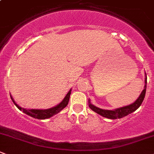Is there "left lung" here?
<instances>
[{
    "label": "left lung",
    "mask_w": 154,
    "mask_h": 154,
    "mask_svg": "<svg viewBox=\"0 0 154 154\" xmlns=\"http://www.w3.org/2000/svg\"><path fill=\"white\" fill-rule=\"evenodd\" d=\"M146 87H147V76L146 73H145V87H144V90L141 92L140 95L139 96L138 98L133 103L130 104L128 106H125L120 107V108L115 109L114 110H106V109H102L96 107L95 106L92 105L90 103V100H89V106L92 111L98 114V115H101L104 117H106L109 119H112V120H115V119L122 118V117L127 116L129 114L132 113L134 111H136L139 107L140 106L142 103H143L144 98H145V92H146Z\"/></svg>",
    "instance_id": "1"
}]
</instances>
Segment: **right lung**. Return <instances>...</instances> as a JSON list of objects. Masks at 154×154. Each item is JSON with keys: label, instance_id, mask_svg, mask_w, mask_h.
Segmentation results:
<instances>
[{"label": "right lung", "instance_id": "obj_1", "mask_svg": "<svg viewBox=\"0 0 154 154\" xmlns=\"http://www.w3.org/2000/svg\"><path fill=\"white\" fill-rule=\"evenodd\" d=\"M71 94V89L67 92V94L66 95V96L64 97L62 102L60 103H59L56 106L52 107V108L48 109H26L22 108V107L19 106L17 103H15L14 100L13 99V97L10 95L11 100L13 101V103H14V105L19 109L20 110L23 111V112H24L26 115H29V116L34 117V118L39 119V120H45V119L50 118L51 117L54 116V115H57L59 113V112H61L64 108H65L67 106V105L68 104L69 99H70V96Z\"/></svg>", "mask_w": 154, "mask_h": 154}]
</instances>
